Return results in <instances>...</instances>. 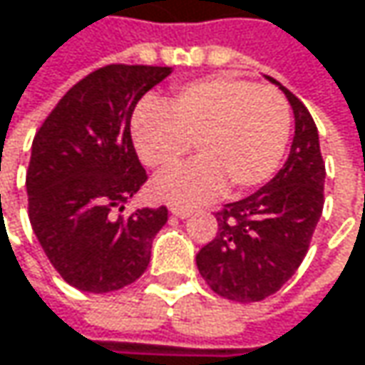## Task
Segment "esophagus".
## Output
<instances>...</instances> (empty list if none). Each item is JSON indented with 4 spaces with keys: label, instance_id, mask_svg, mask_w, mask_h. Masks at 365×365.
<instances>
[{
    "label": "esophagus",
    "instance_id": "1",
    "mask_svg": "<svg viewBox=\"0 0 365 365\" xmlns=\"http://www.w3.org/2000/svg\"><path fill=\"white\" fill-rule=\"evenodd\" d=\"M194 213V209L192 207H183V205H171V215L180 217V219H185V217H190Z\"/></svg>",
    "mask_w": 365,
    "mask_h": 365
}]
</instances>
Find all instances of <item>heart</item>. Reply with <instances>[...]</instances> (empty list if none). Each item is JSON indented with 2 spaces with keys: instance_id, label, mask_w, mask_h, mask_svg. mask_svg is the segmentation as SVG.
<instances>
[{
  "instance_id": "1",
  "label": "heart",
  "mask_w": 365,
  "mask_h": 365,
  "mask_svg": "<svg viewBox=\"0 0 365 365\" xmlns=\"http://www.w3.org/2000/svg\"><path fill=\"white\" fill-rule=\"evenodd\" d=\"M290 133V106L278 89L213 77L178 89L163 108L144 106L131 135L144 165L171 169L192 150L198 158L152 182V196L196 205L267 182Z\"/></svg>"
}]
</instances>
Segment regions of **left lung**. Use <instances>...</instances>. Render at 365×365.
Wrapping results in <instances>:
<instances>
[{
  "label": "left lung",
  "mask_w": 365,
  "mask_h": 365,
  "mask_svg": "<svg viewBox=\"0 0 365 365\" xmlns=\"http://www.w3.org/2000/svg\"><path fill=\"white\" fill-rule=\"evenodd\" d=\"M280 89L294 113V138L284 167L255 194L223 205L215 213L217 236L196 255L211 290L236 303L263 301L292 278L324 209L326 165L317 127L305 104Z\"/></svg>",
  "instance_id": "left-lung-1"
}]
</instances>
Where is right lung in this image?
I'll return each mask as SVG.
<instances>
[{
    "label": "right lung",
    "instance_id": "add662e5",
    "mask_svg": "<svg viewBox=\"0 0 365 365\" xmlns=\"http://www.w3.org/2000/svg\"><path fill=\"white\" fill-rule=\"evenodd\" d=\"M169 66L108 64L73 85L39 127L26 169L29 219L53 269L83 292H113L148 267L167 207L123 211L148 180L131 140L142 96Z\"/></svg>",
    "mask_w": 365,
    "mask_h": 365
}]
</instances>
